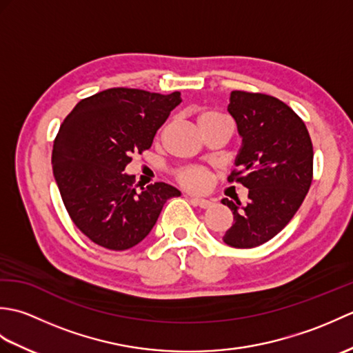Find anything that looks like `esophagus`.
<instances>
[{
	"instance_id": "esophagus-1",
	"label": "esophagus",
	"mask_w": 353,
	"mask_h": 353,
	"mask_svg": "<svg viewBox=\"0 0 353 353\" xmlns=\"http://www.w3.org/2000/svg\"><path fill=\"white\" fill-rule=\"evenodd\" d=\"M191 201L196 206H200V208H211L212 206V200H208V199H201V197H191Z\"/></svg>"
}]
</instances>
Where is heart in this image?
I'll return each mask as SVG.
<instances>
[{
    "label": "heart",
    "mask_w": 353,
    "mask_h": 353,
    "mask_svg": "<svg viewBox=\"0 0 353 353\" xmlns=\"http://www.w3.org/2000/svg\"><path fill=\"white\" fill-rule=\"evenodd\" d=\"M215 119H228V118L220 115L219 112L205 110L199 115V124L211 123V121H215ZM179 181H181L183 185L190 186V188L203 190L209 185V172L201 168H188V170H183L181 174H179Z\"/></svg>",
    "instance_id": "obj_1"
}]
</instances>
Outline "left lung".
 Instances as JSON below:
<instances>
[{
  "instance_id": "1",
  "label": "left lung",
  "mask_w": 353,
  "mask_h": 353,
  "mask_svg": "<svg viewBox=\"0 0 353 353\" xmlns=\"http://www.w3.org/2000/svg\"><path fill=\"white\" fill-rule=\"evenodd\" d=\"M228 112L243 138L228 181L249 190V203L221 200L234 214L223 241L252 249L279 234L301 208L312 182V142L296 112L272 95L232 91Z\"/></svg>"
}]
</instances>
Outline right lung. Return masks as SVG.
Returning a JSON list of instances; mask_svg holds the SVG:
<instances>
[{"instance_id":"add662e5","label":"right lung","mask_w":353,"mask_h":353,"mask_svg":"<svg viewBox=\"0 0 353 353\" xmlns=\"http://www.w3.org/2000/svg\"><path fill=\"white\" fill-rule=\"evenodd\" d=\"M181 103V92L112 88L79 101L63 119L52 145V174L71 220L95 244L109 250L139 244L167 200L181 196L163 182L138 192L124 172Z\"/></svg>"}]
</instances>
